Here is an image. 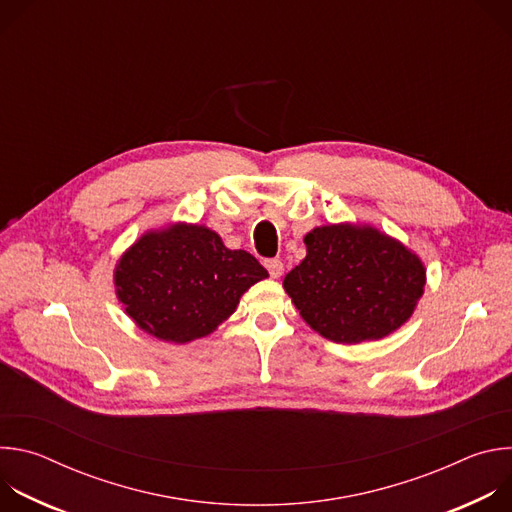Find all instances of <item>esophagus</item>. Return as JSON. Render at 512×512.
<instances>
[{"mask_svg": "<svg viewBox=\"0 0 512 512\" xmlns=\"http://www.w3.org/2000/svg\"><path fill=\"white\" fill-rule=\"evenodd\" d=\"M265 267H267V271H269V275H271L273 279H279V277L283 275V263H281L279 259H269V261H265Z\"/></svg>", "mask_w": 512, "mask_h": 512, "instance_id": "34e87169", "label": "esophagus"}]
</instances>
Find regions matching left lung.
Returning <instances> with one entry per match:
<instances>
[{
    "instance_id": "obj_1",
    "label": "left lung",
    "mask_w": 512,
    "mask_h": 512,
    "mask_svg": "<svg viewBox=\"0 0 512 512\" xmlns=\"http://www.w3.org/2000/svg\"><path fill=\"white\" fill-rule=\"evenodd\" d=\"M306 257L283 279L304 322L338 344L381 340L415 312L425 265L399 239L373 225L338 223L312 229Z\"/></svg>"
}]
</instances>
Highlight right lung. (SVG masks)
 I'll use <instances>...</instances> for the list:
<instances>
[{
  "label": "right lung",
  "instance_id": "obj_1",
  "mask_svg": "<svg viewBox=\"0 0 512 512\" xmlns=\"http://www.w3.org/2000/svg\"><path fill=\"white\" fill-rule=\"evenodd\" d=\"M265 277L251 253L225 247L221 235L196 223L145 231L113 271L125 314L139 330L172 344L212 334Z\"/></svg>",
  "mask_w": 512,
  "mask_h": 512
}]
</instances>
